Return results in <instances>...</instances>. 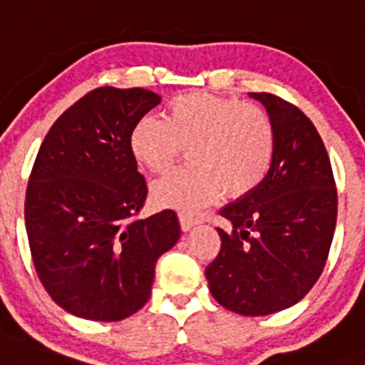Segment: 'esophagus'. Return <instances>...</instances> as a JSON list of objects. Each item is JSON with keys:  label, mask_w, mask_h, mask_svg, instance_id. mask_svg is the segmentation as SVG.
Returning a JSON list of instances; mask_svg holds the SVG:
<instances>
[{"label": "esophagus", "mask_w": 365, "mask_h": 365, "mask_svg": "<svg viewBox=\"0 0 365 365\" xmlns=\"http://www.w3.org/2000/svg\"><path fill=\"white\" fill-rule=\"evenodd\" d=\"M199 223V217L189 216V214H180V225H182L183 231H191Z\"/></svg>", "instance_id": "obj_1"}]
</instances>
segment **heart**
<instances>
[{
  "instance_id": "b5f03b06",
  "label": "heart",
  "mask_w": 365,
  "mask_h": 365,
  "mask_svg": "<svg viewBox=\"0 0 365 365\" xmlns=\"http://www.w3.org/2000/svg\"><path fill=\"white\" fill-rule=\"evenodd\" d=\"M132 157L151 174L166 172L182 148L191 165L153 183V202L193 212L223 189L242 197L259 185L271 168L274 132L257 106L210 93L180 94L168 102L165 119L143 117L128 138Z\"/></svg>"
}]
</instances>
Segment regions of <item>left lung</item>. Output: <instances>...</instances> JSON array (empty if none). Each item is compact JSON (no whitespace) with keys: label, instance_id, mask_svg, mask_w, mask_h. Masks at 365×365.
<instances>
[{"label":"left lung","instance_id":"left-lung-1","mask_svg":"<svg viewBox=\"0 0 365 365\" xmlns=\"http://www.w3.org/2000/svg\"><path fill=\"white\" fill-rule=\"evenodd\" d=\"M265 106L274 155L265 180L223 206L222 250L206 267L214 299L244 317L295 305L322 274L337 222V189L328 151L311 119L269 93H250Z\"/></svg>","mask_w":365,"mask_h":365}]
</instances>
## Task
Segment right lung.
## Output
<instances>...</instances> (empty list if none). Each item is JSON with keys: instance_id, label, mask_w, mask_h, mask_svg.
I'll return each mask as SVG.
<instances>
[{"instance_id": "obj_1", "label": "right lung", "mask_w": 365, "mask_h": 365, "mask_svg": "<svg viewBox=\"0 0 365 365\" xmlns=\"http://www.w3.org/2000/svg\"><path fill=\"white\" fill-rule=\"evenodd\" d=\"M159 94L100 87L77 100L43 140L26 189L36 272L73 317L117 322L151 295L155 263L180 239L174 210L138 220L148 185L128 138Z\"/></svg>"}]
</instances>
